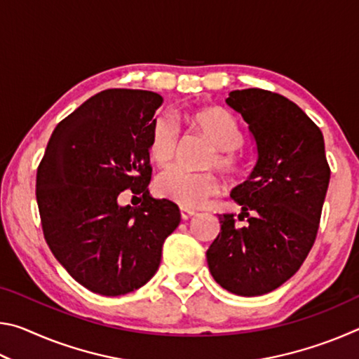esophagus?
<instances>
[{
  "mask_svg": "<svg viewBox=\"0 0 359 359\" xmlns=\"http://www.w3.org/2000/svg\"><path fill=\"white\" fill-rule=\"evenodd\" d=\"M180 215L184 220H188V218L194 215V210L193 209H188V208H180Z\"/></svg>",
  "mask_w": 359,
  "mask_h": 359,
  "instance_id": "34e87169",
  "label": "esophagus"
}]
</instances>
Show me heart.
<instances>
[{"label":"heart","instance_id":"obj_1","mask_svg":"<svg viewBox=\"0 0 359 359\" xmlns=\"http://www.w3.org/2000/svg\"><path fill=\"white\" fill-rule=\"evenodd\" d=\"M194 131L214 145L208 158L209 166H217L224 174L239 171V158L234 149L242 142V130L233 115L222 107H203L187 115ZM179 136L168 115H158L151 121L149 135V155L155 165L169 166L177 154ZM160 196L185 208H198L220 191V182L214 172H190L171 168L158 175L155 182Z\"/></svg>","mask_w":359,"mask_h":359}]
</instances>
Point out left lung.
I'll return each mask as SVG.
<instances>
[{"label":"left lung","instance_id":"left-lung-1","mask_svg":"<svg viewBox=\"0 0 359 359\" xmlns=\"http://www.w3.org/2000/svg\"><path fill=\"white\" fill-rule=\"evenodd\" d=\"M226 104L248 123L257 144V165L231 198L242 205L218 215L220 233L208 264L222 288L261 296L293 277L317 238L330 185L323 135L299 106L261 88L234 90Z\"/></svg>","mask_w":359,"mask_h":359}]
</instances>
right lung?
Returning <instances> with one entry per match:
<instances>
[{"label": "right lung", "instance_id": "add662e5", "mask_svg": "<svg viewBox=\"0 0 359 359\" xmlns=\"http://www.w3.org/2000/svg\"><path fill=\"white\" fill-rule=\"evenodd\" d=\"M163 98L111 88L60 121L36 175L48 248L93 293H131L155 276L165 239L180 223L177 204L150 196L149 135ZM142 194L121 208L118 194Z\"/></svg>", "mask_w": 359, "mask_h": 359}]
</instances>
